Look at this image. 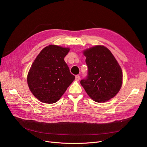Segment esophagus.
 Masks as SVG:
<instances>
[{
	"instance_id": "obj_1",
	"label": "esophagus",
	"mask_w": 147,
	"mask_h": 147,
	"mask_svg": "<svg viewBox=\"0 0 147 147\" xmlns=\"http://www.w3.org/2000/svg\"><path fill=\"white\" fill-rule=\"evenodd\" d=\"M80 79V76L79 75H76V81H79Z\"/></svg>"
}]
</instances>
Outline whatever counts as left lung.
<instances>
[{
	"mask_svg": "<svg viewBox=\"0 0 147 147\" xmlns=\"http://www.w3.org/2000/svg\"><path fill=\"white\" fill-rule=\"evenodd\" d=\"M88 72L80 81L88 95L97 102H105L117 95L123 82L121 68L105 46L96 45L83 51Z\"/></svg>",
	"mask_w": 147,
	"mask_h": 147,
	"instance_id": "8db88e82",
	"label": "left lung"
}]
</instances>
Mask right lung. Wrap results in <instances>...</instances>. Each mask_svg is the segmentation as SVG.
I'll return each instance as SVG.
<instances>
[{
  "mask_svg": "<svg viewBox=\"0 0 147 147\" xmlns=\"http://www.w3.org/2000/svg\"><path fill=\"white\" fill-rule=\"evenodd\" d=\"M69 51L68 48L49 45L40 51L31 66L28 86L40 101L57 102L75 79L64 59Z\"/></svg>",
  "mask_w": 147,
  "mask_h": 147,
  "instance_id": "1",
  "label": "right lung"
}]
</instances>
